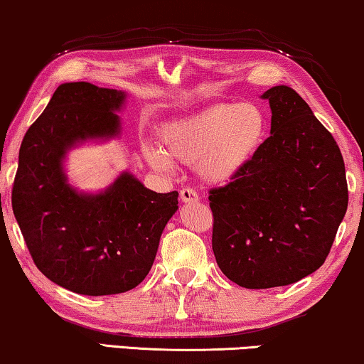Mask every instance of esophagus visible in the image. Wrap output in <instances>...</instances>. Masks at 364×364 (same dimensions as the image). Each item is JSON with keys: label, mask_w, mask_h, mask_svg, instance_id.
Segmentation results:
<instances>
[{"label": "esophagus", "mask_w": 364, "mask_h": 364, "mask_svg": "<svg viewBox=\"0 0 364 364\" xmlns=\"http://www.w3.org/2000/svg\"><path fill=\"white\" fill-rule=\"evenodd\" d=\"M180 199L183 203H198L199 196H198V193L194 191V189L183 188L180 191Z\"/></svg>", "instance_id": "34e87169"}]
</instances>
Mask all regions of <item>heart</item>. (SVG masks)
Listing matches in <instances>:
<instances>
[{
	"label": "heart",
	"mask_w": 364,
	"mask_h": 364,
	"mask_svg": "<svg viewBox=\"0 0 364 364\" xmlns=\"http://www.w3.org/2000/svg\"><path fill=\"white\" fill-rule=\"evenodd\" d=\"M269 119L254 102L208 107L166 127L160 148L143 150L156 170H170L171 163L193 166L206 183L226 184L239 176L264 146Z\"/></svg>",
	"instance_id": "b5f03b06"
}]
</instances>
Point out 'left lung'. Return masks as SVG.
Wrapping results in <instances>:
<instances>
[{
    "label": "left lung",
    "mask_w": 364,
    "mask_h": 364,
    "mask_svg": "<svg viewBox=\"0 0 364 364\" xmlns=\"http://www.w3.org/2000/svg\"><path fill=\"white\" fill-rule=\"evenodd\" d=\"M270 136L226 186L209 191L213 250L245 289H272L323 265L348 208L345 161L331 133L287 85L264 92Z\"/></svg>",
    "instance_id": "obj_1"
}]
</instances>
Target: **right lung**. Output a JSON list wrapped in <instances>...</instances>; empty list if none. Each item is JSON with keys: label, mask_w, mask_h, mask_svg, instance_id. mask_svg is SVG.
<instances>
[{"label": "right lung", "mask_w": 364, "mask_h": 364, "mask_svg": "<svg viewBox=\"0 0 364 364\" xmlns=\"http://www.w3.org/2000/svg\"><path fill=\"white\" fill-rule=\"evenodd\" d=\"M125 92L89 82L58 87L19 148L13 213L36 267L82 295H114L146 277L178 191L155 193L124 171L105 191L79 193L63 160L80 141L120 133Z\"/></svg>", "instance_id": "1"}]
</instances>
